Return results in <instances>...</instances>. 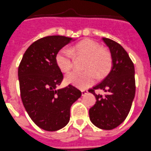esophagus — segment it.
<instances>
[{"label": "esophagus", "instance_id": "1", "mask_svg": "<svg viewBox=\"0 0 151 151\" xmlns=\"http://www.w3.org/2000/svg\"><path fill=\"white\" fill-rule=\"evenodd\" d=\"M81 93H82V96H84V95L87 94L88 93V91L87 90H81Z\"/></svg>", "mask_w": 151, "mask_h": 151}]
</instances>
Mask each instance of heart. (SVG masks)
Listing matches in <instances>:
<instances>
[{
  "label": "heart",
  "instance_id": "obj_1",
  "mask_svg": "<svg viewBox=\"0 0 151 151\" xmlns=\"http://www.w3.org/2000/svg\"><path fill=\"white\" fill-rule=\"evenodd\" d=\"M73 55L85 58L84 72H72L66 76L68 83L81 88H86L95 83L96 75L104 76L110 70L112 57L110 53L93 40L86 39L67 50L62 48L57 53L55 61L60 70L68 73L73 67Z\"/></svg>",
  "mask_w": 151,
  "mask_h": 151
}]
</instances>
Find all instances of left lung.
Wrapping results in <instances>:
<instances>
[{"instance_id":"8db88e82","label":"left lung","mask_w":151,"mask_h":151,"mask_svg":"<svg viewBox=\"0 0 151 151\" xmlns=\"http://www.w3.org/2000/svg\"><path fill=\"white\" fill-rule=\"evenodd\" d=\"M102 41L110 50L112 67L101 82L88 90L96 99L89 115L95 126L112 130L125 120L131 108L136 93L135 70L133 61L119 44L107 38H102ZM96 89H103L106 93L97 95Z\"/></svg>"}]
</instances>
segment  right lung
<instances>
[{
	"label": "right lung",
	"instance_id": "1",
	"mask_svg": "<svg viewBox=\"0 0 151 151\" xmlns=\"http://www.w3.org/2000/svg\"><path fill=\"white\" fill-rule=\"evenodd\" d=\"M72 40L61 35L37 40L26 50L18 67L23 104L34 123L47 131H56L67 125L70 107L81 96L71 84L56 89L64 77L55 57Z\"/></svg>",
	"mask_w": 151,
	"mask_h": 151
}]
</instances>
